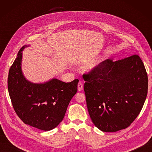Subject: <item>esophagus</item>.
<instances>
[{
  "label": "esophagus",
  "instance_id": "obj_1",
  "mask_svg": "<svg viewBox=\"0 0 152 152\" xmlns=\"http://www.w3.org/2000/svg\"><path fill=\"white\" fill-rule=\"evenodd\" d=\"M78 89L79 91H81L83 90V83L82 82H79L78 84Z\"/></svg>",
  "mask_w": 152,
  "mask_h": 152
}]
</instances>
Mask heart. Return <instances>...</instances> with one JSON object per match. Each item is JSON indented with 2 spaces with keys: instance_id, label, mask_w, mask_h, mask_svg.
Listing matches in <instances>:
<instances>
[{
  "instance_id": "b5f03b06",
  "label": "heart",
  "mask_w": 152,
  "mask_h": 152,
  "mask_svg": "<svg viewBox=\"0 0 152 152\" xmlns=\"http://www.w3.org/2000/svg\"><path fill=\"white\" fill-rule=\"evenodd\" d=\"M102 62V59L101 58H99V59H96L94 63H93L92 64V67L93 68H96V67H98L99 65H101V64Z\"/></svg>"
}]
</instances>
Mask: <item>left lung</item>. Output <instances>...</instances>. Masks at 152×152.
Instances as JSON below:
<instances>
[{
	"label": "left lung",
	"mask_w": 152,
	"mask_h": 152,
	"mask_svg": "<svg viewBox=\"0 0 152 152\" xmlns=\"http://www.w3.org/2000/svg\"><path fill=\"white\" fill-rule=\"evenodd\" d=\"M83 78L87 107L99 129H124L137 118L148 93L147 72L139 56L105 60Z\"/></svg>",
	"instance_id": "8db88e82"
}]
</instances>
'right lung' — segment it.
Listing matches in <instances>:
<instances>
[{
    "mask_svg": "<svg viewBox=\"0 0 152 152\" xmlns=\"http://www.w3.org/2000/svg\"><path fill=\"white\" fill-rule=\"evenodd\" d=\"M23 46L9 70L8 93L16 114L25 124L50 131L62 121L79 80L65 83L53 78L44 83L28 81L21 70Z\"/></svg>",
    "mask_w": 152,
    "mask_h": 152,
    "instance_id": "right-lung-1",
    "label": "right lung"
}]
</instances>
